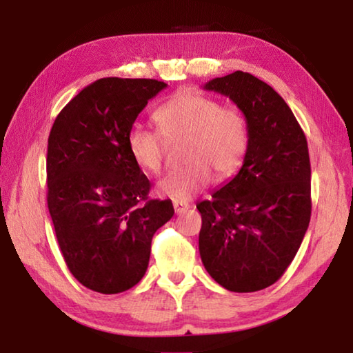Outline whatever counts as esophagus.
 <instances>
[{
  "instance_id": "esophagus-1",
  "label": "esophagus",
  "mask_w": 353,
  "mask_h": 353,
  "mask_svg": "<svg viewBox=\"0 0 353 353\" xmlns=\"http://www.w3.org/2000/svg\"><path fill=\"white\" fill-rule=\"evenodd\" d=\"M172 207H174V212L177 214H181V213H185L188 210L190 204H188V202H185V201H174V202H172Z\"/></svg>"
}]
</instances>
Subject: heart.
Here are the masks:
<instances>
[{
    "label": "heart",
    "instance_id": "1",
    "mask_svg": "<svg viewBox=\"0 0 353 353\" xmlns=\"http://www.w3.org/2000/svg\"><path fill=\"white\" fill-rule=\"evenodd\" d=\"M154 121L165 139H185V168L171 171L157 182V193L188 201L219 177L240 168L249 149V124L236 107H223L198 93H177L154 110ZM128 151L140 170L157 174L163 166V140L143 126L130 128Z\"/></svg>",
    "mask_w": 353,
    "mask_h": 353
}]
</instances>
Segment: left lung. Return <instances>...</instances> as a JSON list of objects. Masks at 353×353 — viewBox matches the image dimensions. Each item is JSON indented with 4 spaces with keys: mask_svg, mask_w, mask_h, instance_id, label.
I'll return each instance as SVG.
<instances>
[{
    "mask_svg": "<svg viewBox=\"0 0 353 353\" xmlns=\"http://www.w3.org/2000/svg\"><path fill=\"white\" fill-rule=\"evenodd\" d=\"M234 101L249 124V149L232 181L199 202V254L234 292L265 290L291 265L312 216L305 134L283 98L244 71L204 85Z\"/></svg>",
    "mask_w": 353,
    "mask_h": 353,
    "instance_id": "1",
    "label": "left lung"
}]
</instances>
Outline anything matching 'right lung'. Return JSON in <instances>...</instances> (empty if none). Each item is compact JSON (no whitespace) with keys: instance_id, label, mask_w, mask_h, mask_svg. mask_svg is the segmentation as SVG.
Instances as JSON below:
<instances>
[{"instance_id":"add662e5","label":"right lung","mask_w":353,"mask_h":353,"mask_svg":"<svg viewBox=\"0 0 353 353\" xmlns=\"http://www.w3.org/2000/svg\"><path fill=\"white\" fill-rule=\"evenodd\" d=\"M155 79L103 77L59 113L48 139V210L70 272L85 288L117 294L145 276L152 236L172 218L170 199H148L151 182L128 151V134Z\"/></svg>"}]
</instances>
